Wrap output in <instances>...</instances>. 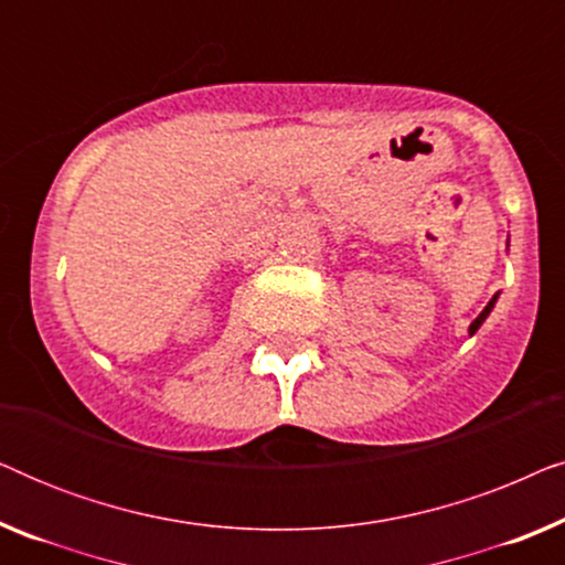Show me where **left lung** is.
I'll list each match as a JSON object with an SVG mask.
<instances>
[{
    "instance_id": "1",
    "label": "left lung",
    "mask_w": 565,
    "mask_h": 565,
    "mask_svg": "<svg viewBox=\"0 0 565 565\" xmlns=\"http://www.w3.org/2000/svg\"><path fill=\"white\" fill-rule=\"evenodd\" d=\"M497 298H499V296H493V298L489 300V306H486V308H483V311H481V313H478V319H476L473 323H470V329H468V331H470V334H476V331H478V329H481V323L486 321V316H489V313H491V308H493V303H497Z\"/></svg>"
}]
</instances>
